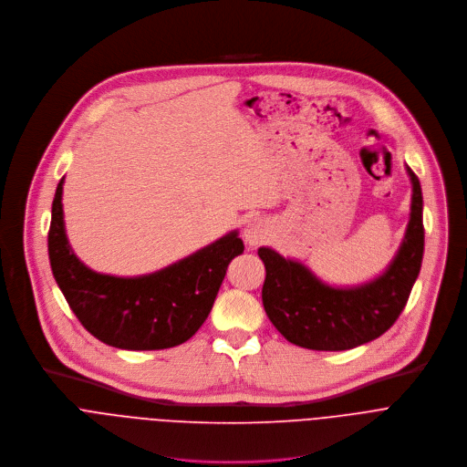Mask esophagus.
I'll return each instance as SVG.
<instances>
[{"mask_svg": "<svg viewBox=\"0 0 467 467\" xmlns=\"http://www.w3.org/2000/svg\"><path fill=\"white\" fill-rule=\"evenodd\" d=\"M243 235H244V241L252 246H257L261 243H265L270 235V224L266 219L263 217H252L246 221L244 224V230H243Z\"/></svg>", "mask_w": 467, "mask_h": 467, "instance_id": "esophagus-1", "label": "esophagus"}]
</instances>
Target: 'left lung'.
Wrapping results in <instances>:
<instances>
[{
    "label": "left lung",
    "mask_w": 467,
    "mask_h": 467,
    "mask_svg": "<svg viewBox=\"0 0 467 467\" xmlns=\"http://www.w3.org/2000/svg\"><path fill=\"white\" fill-rule=\"evenodd\" d=\"M410 217L405 237L389 266L358 285H329L302 261L284 257L270 246L257 250L266 277L261 298L266 317L289 342L317 349L342 351L381 337L407 306L423 259V197L414 171Z\"/></svg>",
    "instance_id": "obj_1"
}]
</instances>
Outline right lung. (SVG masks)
Returning a JSON list of instances; mask_svg holds the SVG:
<instances>
[{"label":"right lung","instance_id":"obj_1","mask_svg":"<svg viewBox=\"0 0 467 467\" xmlns=\"http://www.w3.org/2000/svg\"><path fill=\"white\" fill-rule=\"evenodd\" d=\"M62 185L64 178L53 199L47 250L55 282L78 322L119 349H165L190 340L208 318L230 261L244 250L239 232L150 274H101L69 246Z\"/></svg>","mask_w":467,"mask_h":467}]
</instances>
